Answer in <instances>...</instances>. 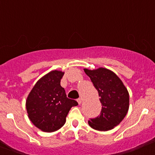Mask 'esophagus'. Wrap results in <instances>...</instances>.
Wrapping results in <instances>:
<instances>
[{
  "label": "esophagus",
  "mask_w": 155,
  "mask_h": 155,
  "mask_svg": "<svg viewBox=\"0 0 155 155\" xmlns=\"http://www.w3.org/2000/svg\"><path fill=\"white\" fill-rule=\"evenodd\" d=\"M77 101L78 102V104H81L82 103V100H81V98H78V99L77 100Z\"/></svg>",
  "instance_id": "34e87169"
}]
</instances>
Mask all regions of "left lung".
I'll return each instance as SVG.
<instances>
[{
    "label": "left lung",
    "mask_w": 155,
    "mask_h": 155,
    "mask_svg": "<svg viewBox=\"0 0 155 155\" xmlns=\"http://www.w3.org/2000/svg\"><path fill=\"white\" fill-rule=\"evenodd\" d=\"M98 90L102 108L101 114L88 121L92 128L101 131L111 130L124 119L129 109V93L121 79L110 70L84 68Z\"/></svg>",
    "instance_id": "left-lung-1"
}]
</instances>
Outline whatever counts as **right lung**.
<instances>
[{
	"instance_id": "1",
	"label": "right lung",
	"mask_w": 155,
	"mask_h": 155,
	"mask_svg": "<svg viewBox=\"0 0 155 155\" xmlns=\"http://www.w3.org/2000/svg\"><path fill=\"white\" fill-rule=\"evenodd\" d=\"M64 72L50 71L42 77L28 95L26 109L28 118L36 127L44 132H54L66 123V116L72 107L78 105L67 98L60 81Z\"/></svg>"
}]
</instances>
